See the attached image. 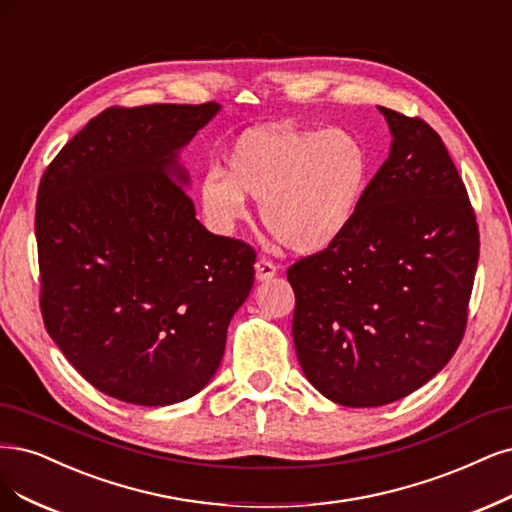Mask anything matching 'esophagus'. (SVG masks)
I'll return each mask as SVG.
<instances>
[{"label": "esophagus", "instance_id": "obj_1", "mask_svg": "<svg viewBox=\"0 0 512 512\" xmlns=\"http://www.w3.org/2000/svg\"><path fill=\"white\" fill-rule=\"evenodd\" d=\"M254 269H256V279H258V281H267V279H271V277L277 273V267H275V264H273L271 260H267V258L256 260Z\"/></svg>", "mask_w": 512, "mask_h": 512}]
</instances>
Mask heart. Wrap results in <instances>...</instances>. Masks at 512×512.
<instances>
[{"mask_svg": "<svg viewBox=\"0 0 512 512\" xmlns=\"http://www.w3.org/2000/svg\"><path fill=\"white\" fill-rule=\"evenodd\" d=\"M370 182V156L345 129L271 127L245 133L226 154V171L201 182V205L218 233H233L260 201L264 228L294 254L337 243L360 214Z\"/></svg>", "mask_w": 512, "mask_h": 512, "instance_id": "heart-1", "label": "heart"}]
</instances>
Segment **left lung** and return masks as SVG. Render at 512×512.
<instances>
[{"label":"left lung","mask_w":512,"mask_h":512,"mask_svg":"<svg viewBox=\"0 0 512 512\" xmlns=\"http://www.w3.org/2000/svg\"><path fill=\"white\" fill-rule=\"evenodd\" d=\"M390 156L328 250L288 269L292 337L309 383L343 407H381L436 377L464 337L479 226L438 133L379 108Z\"/></svg>","instance_id":"obj_1"}]
</instances>
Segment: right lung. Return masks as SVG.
Masks as SVG:
<instances>
[{
	"label": "right lung",
	"instance_id": "obj_1",
	"mask_svg": "<svg viewBox=\"0 0 512 512\" xmlns=\"http://www.w3.org/2000/svg\"><path fill=\"white\" fill-rule=\"evenodd\" d=\"M220 105L110 108L63 146L35 207L48 334L99 392L167 407L216 375L256 254L211 235L180 152Z\"/></svg>",
	"mask_w": 512,
	"mask_h": 512
}]
</instances>
